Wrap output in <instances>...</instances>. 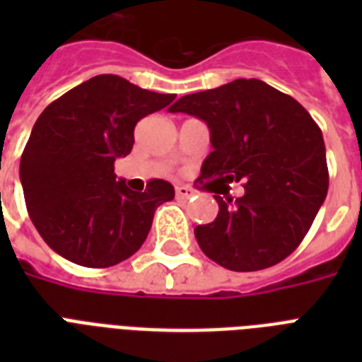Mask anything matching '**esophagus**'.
I'll list each match as a JSON object with an SVG mask.
<instances>
[{"instance_id": "34e87169", "label": "esophagus", "mask_w": 362, "mask_h": 362, "mask_svg": "<svg viewBox=\"0 0 362 362\" xmlns=\"http://www.w3.org/2000/svg\"><path fill=\"white\" fill-rule=\"evenodd\" d=\"M195 195L192 187L187 186H176V197L178 199H192Z\"/></svg>"}]
</instances>
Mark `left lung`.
<instances>
[{
	"instance_id": "1",
	"label": "left lung",
	"mask_w": 362,
	"mask_h": 362,
	"mask_svg": "<svg viewBox=\"0 0 362 362\" xmlns=\"http://www.w3.org/2000/svg\"><path fill=\"white\" fill-rule=\"evenodd\" d=\"M169 110L209 125L214 150L201 176L244 186L237 201L214 195L216 220L195 227L204 255L229 270L250 272L295 252L329 189L325 142L308 110L257 78L189 93Z\"/></svg>"
}]
</instances>
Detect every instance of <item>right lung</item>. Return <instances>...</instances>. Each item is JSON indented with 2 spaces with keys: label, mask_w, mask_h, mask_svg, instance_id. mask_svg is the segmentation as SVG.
I'll return each mask as SVG.
<instances>
[{
  "label": "right lung",
  "mask_w": 362,
  "mask_h": 362,
  "mask_svg": "<svg viewBox=\"0 0 362 362\" xmlns=\"http://www.w3.org/2000/svg\"><path fill=\"white\" fill-rule=\"evenodd\" d=\"M175 98L98 75L42 110L20 159V182L28 214L54 252L105 269L142 246L153 212L175 199V187L153 178L133 192L116 182L115 161L131 152L136 122Z\"/></svg>",
  "instance_id": "obj_1"
}]
</instances>
